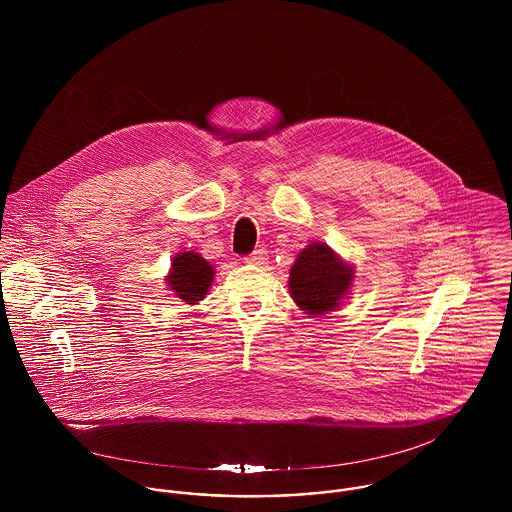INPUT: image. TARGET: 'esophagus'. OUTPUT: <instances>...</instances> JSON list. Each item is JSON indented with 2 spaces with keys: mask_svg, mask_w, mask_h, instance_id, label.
Segmentation results:
<instances>
[{
  "mask_svg": "<svg viewBox=\"0 0 512 512\" xmlns=\"http://www.w3.org/2000/svg\"><path fill=\"white\" fill-rule=\"evenodd\" d=\"M246 262H248L250 266H264V264H266V250H264V248L254 250V252L246 258Z\"/></svg>",
  "mask_w": 512,
  "mask_h": 512,
  "instance_id": "1",
  "label": "esophagus"
}]
</instances>
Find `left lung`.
Here are the masks:
<instances>
[{"label": "left lung", "mask_w": 512, "mask_h": 512, "mask_svg": "<svg viewBox=\"0 0 512 512\" xmlns=\"http://www.w3.org/2000/svg\"><path fill=\"white\" fill-rule=\"evenodd\" d=\"M355 282V266L325 242L307 244L295 258L288 288L295 305L311 315H327L347 299Z\"/></svg>", "instance_id": "8db88e82"}]
</instances>
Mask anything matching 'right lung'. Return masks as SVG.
Here are the masks:
<instances>
[{
  "instance_id": "1",
  "label": "right lung",
  "mask_w": 512,
  "mask_h": 512,
  "mask_svg": "<svg viewBox=\"0 0 512 512\" xmlns=\"http://www.w3.org/2000/svg\"><path fill=\"white\" fill-rule=\"evenodd\" d=\"M213 280L215 268L199 252L193 250L175 254L169 274L165 276L167 290L189 305H195L207 297Z\"/></svg>"
}]
</instances>
